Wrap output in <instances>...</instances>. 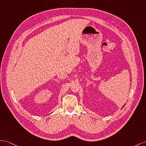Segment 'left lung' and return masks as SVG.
Masks as SVG:
<instances>
[{
  "instance_id": "8db88e82",
  "label": "left lung",
  "mask_w": 146,
  "mask_h": 146,
  "mask_svg": "<svg viewBox=\"0 0 146 146\" xmlns=\"http://www.w3.org/2000/svg\"><path fill=\"white\" fill-rule=\"evenodd\" d=\"M124 106H123V107H124Z\"/></svg>"
}]
</instances>
